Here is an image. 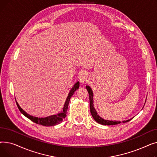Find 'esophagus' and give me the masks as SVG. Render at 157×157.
<instances>
[{
  "mask_svg": "<svg viewBox=\"0 0 157 157\" xmlns=\"http://www.w3.org/2000/svg\"><path fill=\"white\" fill-rule=\"evenodd\" d=\"M86 77H87V74L85 72H81L79 73L78 78L80 81L81 83H85V81L86 80Z\"/></svg>",
  "mask_w": 157,
  "mask_h": 157,
  "instance_id": "esophagus-1",
  "label": "esophagus"
}]
</instances>
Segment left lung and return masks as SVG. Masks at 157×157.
Returning a JSON list of instances; mask_svg holds the SVG:
<instances>
[{
    "instance_id": "8db88e82",
    "label": "left lung",
    "mask_w": 157,
    "mask_h": 157,
    "mask_svg": "<svg viewBox=\"0 0 157 157\" xmlns=\"http://www.w3.org/2000/svg\"><path fill=\"white\" fill-rule=\"evenodd\" d=\"M86 90H88V92L89 94V98H90V113H91L92 116L93 117V118L98 123L102 125H117L119 124V123H121V121H109V120H104L103 118H102L101 117H100L97 114L95 108L94 106V101H93V92L89 86H86ZM132 119L126 120V121H123V123H125V122H128L130 120H131Z\"/></svg>"
}]
</instances>
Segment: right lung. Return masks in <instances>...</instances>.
Instances as JSON below:
<instances>
[{
	"label": "right lung",
	"mask_w": 157,
	"mask_h": 157,
	"mask_svg": "<svg viewBox=\"0 0 157 157\" xmlns=\"http://www.w3.org/2000/svg\"><path fill=\"white\" fill-rule=\"evenodd\" d=\"M79 82L78 81L77 83H76L75 85H74L72 88L71 90V91L68 95V97H67V99H66V101L65 102L64 107L63 108V111H62L61 113L57 114L52 115V116L48 117L46 118H37V117H34L33 116H30V115L27 114L25 111H23L20 108V106L19 105V104L16 101V105H17V106H18L20 111L24 115V116L27 117L29 119H30L33 122L37 123V124L42 125L46 126V127L53 126V125H55L57 124H59L60 123H61L63 121V118H65L66 117V113H67L69 103L70 101V98H71L72 95L74 94V92H75L76 90H78L79 88Z\"/></svg>",
	"instance_id": "1"
}]
</instances>
